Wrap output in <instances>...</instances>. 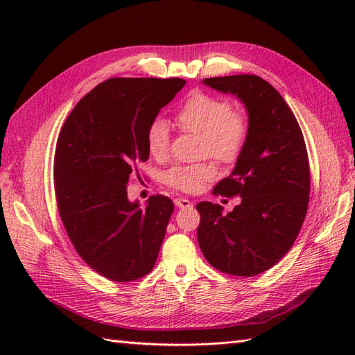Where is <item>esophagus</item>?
<instances>
[{
	"label": "esophagus",
	"instance_id": "esophagus-1",
	"mask_svg": "<svg viewBox=\"0 0 355 355\" xmlns=\"http://www.w3.org/2000/svg\"><path fill=\"white\" fill-rule=\"evenodd\" d=\"M175 206L178 209H189V207H192V202L189 200H186V198H177Z\"/></svg>",
	"mask_w": 355,
	"mask_h": 355
}]
</instances>
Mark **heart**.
I'll return each mask as SVG.
<instances>
[{
    "label": "heart",
    "instance_id": "b5f03b06",
    "mask_svg": "<svg viewBox=\"0 0 355 355\" xmlns=\"http://www.w3.org/2000/svg\"><path fill=\"white\" fill-rule=\"evenodd\" d=\"M182 131L201 137V154L212 157L221 164L235 163L250 135V117L245 111L233 108L224 97L207 93H193L183 102L175 114ZM171 146L169 125L163 119H154L146 130V148L150 157L163 160ZM215 177L212 163L173 166L163 175V182L172 189L193 193Z\"/></svg>",
    "mask_w": 355,
    "mask_h": 355
}]
</instances>
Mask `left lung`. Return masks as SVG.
Masks as SVG:
<instances>
[{"instance_id":"left-lung-1","label":"left lung","mask_w":355,"mask_h":355,"mask_svg":"<svg viewBox=\"0 0 355 355\" xmlns=\"http://www.w3.org/2000/svg\"><path fill=\"white\" fill-rule=\"evenodd\" d=\"M205 84L245 103L250 135L235 169L212 192L241 202L227 215L220 205L198 202V244L216 270L252 277L276 266L302 229L311 187L304 134L284 97L262 78L235 74Z\"/></svg>"}]
</instances>
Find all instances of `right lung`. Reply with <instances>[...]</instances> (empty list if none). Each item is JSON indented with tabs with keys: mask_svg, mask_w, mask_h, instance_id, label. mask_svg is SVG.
Instances as JSON below:
<instances>
[{
	"mask_svg": "<svg viewBox=\"0 0 355 355\" xmlns=\"http://www.w3.org/2000/svg\"><path fill=\"white\" fill-rule=\"evenodd\" d=\"M184 79L111 78L73 108L55 150L58 212L78 254L101 276L132 282L154 268L173 202L153 195L148 206L128 201L140 180L146 130Z\"/></svg>",
	"mask_w": 355,
	"mask_h": 355,
	"instance_id": "right-lung-1",
	"label": "right lung"
}]
</instances>
